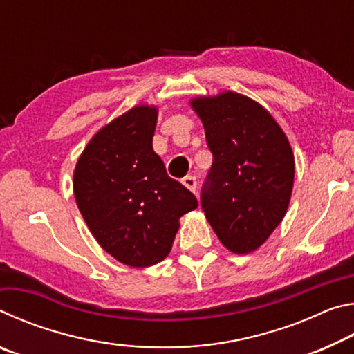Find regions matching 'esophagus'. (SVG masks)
I'll return each mask as SVG.
<instances>
[{"label":"esophagus","instance_id":"1","mask_svg":"<svg viewBox=\"0 0 354 354\" xmlns=\"http://www.w3.org/2000/svg\"><path fill=\"white\" fill-rule=\"evenodd\" d=\"M183 184L187 187L190 192H196V178L195 176H185L183 178Z\"/></svg>","mask_w":354,"mask_h":354}]
</instances>
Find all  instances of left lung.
<instances>
[{"label":"left lung","mask_w":354,"mask_h":354,"mask_svg":"<svg viewBox=\"0 0 354 354\" xmlns=\"http://www.w3.org/2000/svg\"><path fill=\"white\" fill-rule=\"evenodd\" d=\"M190 106L214 158L201 189L203 211L227 250L251 253L289 207L295 176L290 143L270 112L245 95L223 92Z\"/></svg>","instance_id":"left-lung-1"}]
</instances>
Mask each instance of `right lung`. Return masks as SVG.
<instances>
[{
    "instance_id": "1",
    "label": "right lung",
    "mask_w": 354,
    "mask_h": 354,
    "mask_svg": "<svg viewBox=\"0 0 354 354\" xmlns=\"http://www.w3.org/2000/svg\"><path fill=\"white\" fill-rule=\"evenodd\" d=\"M156 122L154 106H136L112 120L87 143L73 175L76 205L88 230L129 267L164 261L179 218L198 206L154 153Z\"/></svg>"
}]
</instances>
